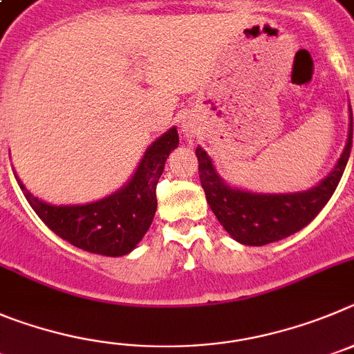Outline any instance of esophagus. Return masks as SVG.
<instances>
[{
  "mask_svg": "<svg viewBox=\"0 0 354 354\" xmlns=\"http://www.w3.org/2000/svg\"><path fill=\"white\" fill-rule=\"evenodd\" d=\"M183 132H185V136H190V138H192L194 133H196V125H194V123H190V122H185L183 123Z\"/></svg>",
  "mask_w": 354,
  "mask_h": 354,
  "instance_id": "obj_1",
  "label": "esophagus"
}]
</instances>
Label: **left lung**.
Returning a JSON list of instances; mask_svg holds the SVG:
<instances>
[{
    "label": "left lung",
    "mask_w": 354,
    "mask_h": 354,
    "mask_svg": "<svg viewBox=\"0 0 354 354\" xmlns=\"http://www.w3.org/2000/svg\"><path fill=\"white\" fill-rule=\"evenodd\" d=\"M351 145L353 114L349 118L348 145L340 155L339 164L328 174L326 180L308 192L252 194L231 189L216 176L208 153L197 148L199 180L209 208L222 227L240 243L261 247L295 234L324 208L342 178L351 153Z\"/></svg>",
    "instance_id": "1"
}]
</instances>
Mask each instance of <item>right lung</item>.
Instances as JSON below:
<instances>
[{"label": "right lung", "instance_id": "add662e5", "mask_svg": "<svg viewBox=\"0 0 354 354\" xmlns=\"http://www.w3.org/2000/svg\"><path fill=\"white\" fill-rule=\"evenodd\" d=\"M178 142L176 129L165 132L146 149L125 189L91 205L53 206L31 196L17 180L19 187L44 224L63 240L100 256H125L142 240L153 222L158 178Z\"/></svg>", "mask_w": 354, "mask_h": 354}]
</instances>
